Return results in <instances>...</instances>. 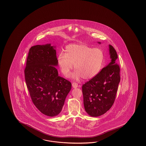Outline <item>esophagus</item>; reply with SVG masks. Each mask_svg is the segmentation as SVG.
<instances>
[{
    "label": "esophagus",
    "mask_w": 146,
    "mask_h": 146,
    "mask_svg": "<svg viewBox=\"0 0 146 146\" xmlns=\"http://www.w3.org/2000/svg\"><path fill=\"white\" fill-rule=\"evenodd\" d=\"M72 87L74 88H77L78 87V84L77 83H76V82H73L72 84Z\"/></svg>",
    "instance_id": "1"
}]
</instances>
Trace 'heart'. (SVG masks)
<instances>
[{
  "label": "heart",
  "instance_id": "b5f03b06",
  "mask_svg": "<svg viewBox=\"0 0 146 146\" xmlns=\"http://www.w3.org/2000/svg\"><path fill=\"white\" fill-rule=\"evenodd\" d=\"M104 58L103 50L92 48L85 44H72L66 47L65 52L60 53L57 62L62 74L68 77L74 65L76 71L72 78L89 80L94 77L101 70Z\"/></svg>",
  "mask_w": 146,
  "mask_h": 146
}]
</instances>
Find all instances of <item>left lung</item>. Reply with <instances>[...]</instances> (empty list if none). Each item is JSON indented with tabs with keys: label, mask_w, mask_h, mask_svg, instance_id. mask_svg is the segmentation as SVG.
<instances>
[{
	"label": "left lung",
	"mask_w": 146,
	"mask_h": 146,
	"mask_svg": "<svg viewBox=\"0 0 146 146\" xmlns=\"http://www.w3.org/2000/svg\"><path fill=\"white\" fill-rule=\"evenodd\" d=\"M109 54L111 59L108 66L82 87L85 111L92 117L103 115L111 109L121 80L117 54L111 45Z\"/></svg>",
	"instance_id": "obj_1"
}]
</instances>
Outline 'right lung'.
Instances as JSON below:
<instances>
[{
	"label": "right lung",
	"mask_w": 146,
	"mask_h": 146,
	"mask_svg": "<svg viewBox=\"0 0 146 146\" xmlns=\"http://www.w3.org/2000/svg\"><path fill=\"white\" fill-rule=\"evenodd\" d=\"M55 47L50 44L31 47L25 70L32 102L42 113L50 117L62 111L72 88L70 82L58 76Z\"/></svg>",
	"instance_id": "right-lung-1"
}]
</instances>
